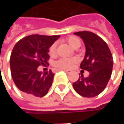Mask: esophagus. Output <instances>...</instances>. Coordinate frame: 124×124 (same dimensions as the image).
<instances>
[{"instance_id": "34e87169", "label": "esophagus", "mask_w": 124, "mask_h": 124, "mask_svg": "<svg viewBox=\"0 0 124 124\" xmlns=\"http://www.w3.org/2000/svg\"><path fill=\"white\" fill-rule=\"evenodd\" d=\"M59 70H64L65 72L67 73V74H70V73H71V71L69 70H65V69H60Z\"/></svg>"}]
</instances>
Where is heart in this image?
Returning a JSON list of instances; mask_svg holds the SVG:
<instances>
[{
    "label": "heart",
    "instance_id": "1",
    "mask_svg": "<svg viewBox=\"0 0 124 124\" xmlns=\"http://www.w3.org/2000/svg\"><path fill=\"white\" fill-rule=\"evenodd\" d=\"M66 42L72 48H74L76 46L80 45V42L79 40V39L75 36H70V37L67 38ZM56 48V44H52L49 48L50 54L53 55V54H55ZM76 61V59L74 58H60L54 63V65L56 67L60 68L70 69L72 68Z\"/></svg>",
    "mask_w": 124,
    "mask_h": 124
}]
</instances>
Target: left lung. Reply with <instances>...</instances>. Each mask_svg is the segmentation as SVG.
<instances>
[{"instance_id":"8db88e82","label":"left lung","mask_w":124,"mask_h":124,"mask_svg":"<svg viewBox=\"0 0 124 124\" xmlns=\"http://www.w3.org/2000/svg\"><path fill=\"white\" fill-rule=\"evenodd\" d=\"M84 41L86 54L80 68L89 72L84 78L82 74L73 83V88L80 96L92 98L104 91L111 77L113 58L106 42L96 34L89 31L74 33Z\"/></svg>"}]
</instances>
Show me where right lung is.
<instances>
[{
  "label": "right lung",
  "instance_id": "add662e5",
  "mask_svg": "<svg viewBox=\"0 0 124 124\" xmlns=\"http://www.w3.org/2000/svg\"><path fill=\"white\" fill-rule=\"evenodd\" d=\"M60 36L33 34L22 38L12 49L10 67L15 85L28 98H42L51 87L54 74L39 72L38 67L48 64L49 48Z\"/></svg>",
  "mask_w": 124,
  "mask_h": 124
}]
</instances>
